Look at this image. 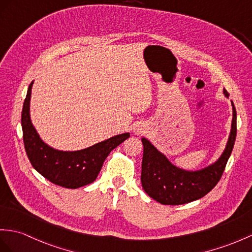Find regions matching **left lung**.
Wrapping results in <instances>:
<instances>
[{"mask_svg":"<svg viewBox=\"0 0 252 252\" xmlns=\"http://www.w3.org/2000/svg\"><path fill=\"white\" fill-rule=\"evenodd\" d=\"M229 97V93L223 90ZM233 107L232 128L225 150L218 160L199 171L176 168L149 140L142 138L143 158L141 183L152 199L163 205H180L201 199L217 185L234 147L236 138V110Z\"/></svg>","mask_w":252,"mask_h":252,"instance_id":"8db88e82","label":"left lung"}]
</instances>
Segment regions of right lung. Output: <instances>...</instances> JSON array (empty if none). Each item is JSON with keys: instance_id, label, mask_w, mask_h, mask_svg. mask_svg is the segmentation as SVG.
Wrapping results in <instances>:
<instances>
[{"instance_id": "1", "label": "right lung", "mask_w": 252, "mask_h": 252, "mask_svg": "<svg viewBox=\"0 0 252 252\" xmlns=\"http://www.w3.org/2000/svg\"><path fill=\"white\" fill-rule=\"evenodd\" d=\"M32 85L33 81L29 85L21 114L24 149L31 164L45 179L58 186L76 189L93 183L110 152L129 138L130 134L122 133L81 151L63 152L52 149L39 138L31 122Z\"/></svg>"}]
</instances>
